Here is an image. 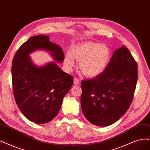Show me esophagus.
Instances as JSON below:
<instances>
[{
    "label": "esophagus",
    "instance_id": "1",
    "mask_svg": "<svg viewBox=\"0 0 150 150\" xmlns=\"http://www.w3.org/2000/svg\"><path fill=\"white\" fill-rule=\"evenodd\" d=\"M79 83H80V81H79V80L78 79L74 78V83L75 85H79Z\"/></svg>",
    "mask_w": 150,
    "mask_h": 150
}]
</instances>
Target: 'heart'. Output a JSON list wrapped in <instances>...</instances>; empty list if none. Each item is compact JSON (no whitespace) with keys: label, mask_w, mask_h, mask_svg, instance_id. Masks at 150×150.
Segmentation results:
<instances>
[{"label":"heart","mask_w":150,"mask_h":150,"mask_svg":"<svg viewBox=\"0 0 150 150\" xmlns=\"http://www.w3.org/2000/svg\"><path fill=\"white\" fill-rule=\"evenodd\" d=\"M110 49L106 45L95 42H87L74 47L71 55L67 54L64 63L67 68L74 65V59L79 61V69L85 76L95 77L106 68L110 59Z\"/></svg>","instance_id":"b5f03b06"}]
</instances>
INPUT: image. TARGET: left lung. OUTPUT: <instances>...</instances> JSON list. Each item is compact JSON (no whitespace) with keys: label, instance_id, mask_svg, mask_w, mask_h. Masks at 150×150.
Returning a JSON list of instances; mask_svg holds the SVG:
<instances>
[{"label":"left lung","instance_id":"8db88e82","mask_svg":"<svg viewBox=\"0 0 150 150\" xmlns=\"http://www.w3.org/2000/svg\"><path fill=\"white\" fill-rule=\"evenodd\" d=\"M137 79L136 61L128 49L121 46L115 50L101 74L81 81L83 114L97 126L115 123L130 108Z\"/></svg>","mask_w":150,"mask_h":150}]
</instances>
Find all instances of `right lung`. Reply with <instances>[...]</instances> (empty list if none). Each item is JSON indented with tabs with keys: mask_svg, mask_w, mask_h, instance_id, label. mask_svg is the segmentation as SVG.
Listing matches in <instances>:
<instances>
[{
	"mask_svg": "<svg viewBox=\"0 0 150 150\" xmlns=\"http://www.w3.org/2000/svg\"><path fill=\"white\" fill-rule=\"evenodd\" d=\"M39 49L49 51L57 62L64 60L62 48L50 41L49 36L31 37L15 55L12 78L14 98L21 112L30 121L42 124L57 115L74 78L53 62L36 66L29 55Z\"/></svg>",
	"mask_w": 150,
	"mask_h": 150,
	"instance_id": "add662e5",
	"label": "right lung"
}]
</instances>
